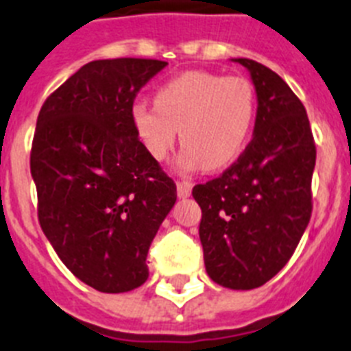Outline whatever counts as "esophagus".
<instances>
[{"instance_id": "obj_1", "label": "esophagus", "mask_w": 351, "mask_h": 351, "mask_svg": "<svg viewBox=\"0 0 351 351\" xmlns=\"http://www.w3.org/2000/svg\"><path fill=\"white\" fill-rule=\"evenodd\" d=\"M191 184L190 181H184V179H181V181H178V195L179 197H188L191 193Z\"/></svg>"}]
</instances>
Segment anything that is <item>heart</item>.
<instances>
[{
	"label": "heart",
	"instance_id": "1",
	"mask_svg": "<svg viewBox=\"0 0 351 351\" xmlns=\"http://www.w3.org/2000/svg\"><path fill=\"white\" fill-rule=\"evenodd\" d=\"M256 119V92L241 76L209 71L178 74L156 92V104L138 101L131 122L145 151L163 161L178 142L179 165L191 170L223 169L241 154Z\"/></svg>",
	"mask_w": 351,
	"mask_h": 351
}]
</instances>
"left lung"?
I'll return each instance as SVG.
<instances>
[{
    "label": "left lung",
    "instance_id": "obj_1",
    "mask_svg": "<svg viewBox=\"0 0 351 351\" xmlns=\"http://www.w3.org/2000/svg\"><path fill=\"white\" fill-rule=\"evenodd\" d=\"M257 92L254 138L218 178L193 186L209 277L230 289L263 286L284 268L313 213L316 143L302 101L266 65L236 58Z\"/></svg>",
    "mask_w": 351,
    "mask_h": 351
}]
</instances>
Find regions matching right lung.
Returning a JSON list of instances; mask_svg holds the SVG:
<instances>
[{
    "label": "right lung",
    "instance_id": "1",
    "mask_svg": "<svg viewBox=\"0 0 351 351\" xmlns=\"http://www.w3.org/2000/svg\"><path fill=\"white\" fill-rule=\"evenodd\" d=\"M151 58L95 60L44 101L29 169L38 223L80 280L124 293L149 277L147 252L178 190L145 151L131 108L167 67Z\"/></svg>",
    "mask_w": 351,
    "mask_h": 351
}]
</instances>
